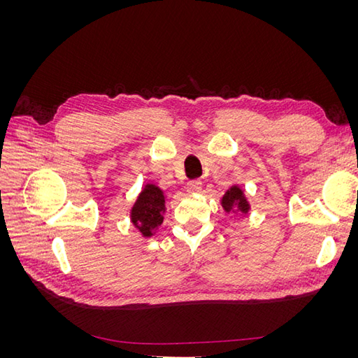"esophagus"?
<instances>
[{
  "instance_id": "esophagus-1",
  "label": "esophagus",
  "mask_w": 358,
  "mask_h": 358,
  "mask_svg": "<svg viewBox=\"0 0 358 358\" xmlns=\"http://www.w3.org/2000/svg\"><path fill=\"white\" fill-rule=\"evenodd\" d=\"M187 191L189 194H196V192H200L201 191V182L200 180H189L187 183Z\"/></svg>"
}]
</instances>
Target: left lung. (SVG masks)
Masks as SVG:
<instances>
[{
	"label": "left lung",
	"instance_id": "8db88e82",
	"mask_svg": "<svg viewBox=\"0 0 358 358\" xmlns=\"http://www.w3.org/2000/svg\"><path fill=\"white\" fill-rule=\"evenodd\" d=\"M221 206L227 213L231 212L237 215H246L248 212H251V203H249L245 189L239 183H234V185L225 191L221 197Z\"/></svg>",
	"mask_w": 358,
	"mask_h": 358
}]
</instances>
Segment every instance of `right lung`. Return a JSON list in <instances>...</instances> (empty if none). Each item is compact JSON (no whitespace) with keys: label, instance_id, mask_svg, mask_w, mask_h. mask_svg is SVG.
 Instances as JSON below:
<instances>
[{"label":"right lung","instance_id":"1","mask_svg":"<svg viewBox=\"0 0 358 358\" xmlns=\"http://www.w3.org/2000/svg\"><path fill=\"white\" fill-rule=\"evenodd\" d=\"M167 196L158 185L148 182L129 209V222L143 237H152L164 221Z\"/></svg>","mask_w":358,"mask_h":358}]
</instances>
